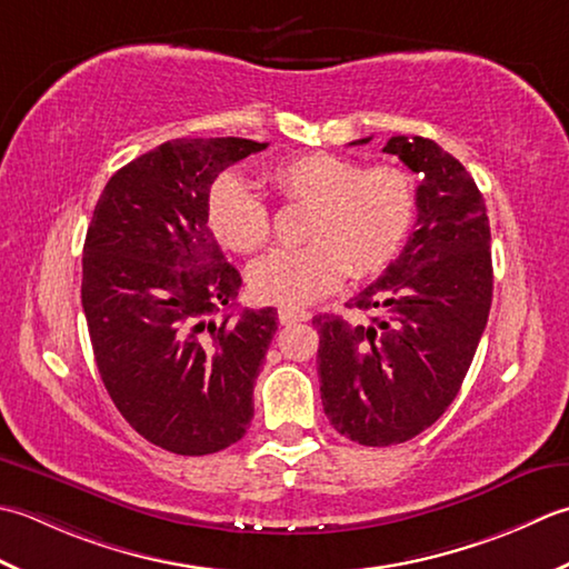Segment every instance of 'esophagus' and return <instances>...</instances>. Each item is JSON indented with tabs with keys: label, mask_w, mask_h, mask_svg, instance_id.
<instances>
[{
	"label": "esophagus",
	"mask_w": 569,
	"mask_h": 569,
	"mask_svg": "<svg viewBox=\"0 0 569 569\" xmlns=\"http://www.w3.org/2000/svg\"><path fill=\"white\" fill-rule=\"evenodd\" d=\"M277 317H280V321L284 323V327H289V323H297V321H309V311L305 309H289V307H282L280 311H277Z\"/></svg>",
	"instance_id": "obj_1"
}]
</instances>
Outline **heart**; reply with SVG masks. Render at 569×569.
Here are the masks:
<instances>
[{
  "label": "heart",
  "mask_w": 569,
  "mask_h": 569,
  "mask_svg": "<svg viewBox=\"0 0 569 569\" xmlns=\"http://www.w3.org/2000/svg\"><path fill=\"white\" fill-rule=\"evenodd\" d=\"M270 183L287 203L309 206L305 248L274 250L252 262L258 301L305 307L331 295L346 274L368 277L396 258L415 220V183L398 167L343 154H297L272 167ZM206 226L226 250L248 254L268 246V206L236 173H220L206 196Z\"/></svg>",
  "instance_id": "1"
}]
</instances>
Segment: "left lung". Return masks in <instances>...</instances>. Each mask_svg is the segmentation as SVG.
<instances>
[{
    "mask_svg": "<svg viewBox=\"0 0 569 569\" xmlns=\"http://www.w3.org/2000/svg\"><path fill=\"white\" fill-rule=\"evenodd\" d=\"M382 152L420 177L417 230L349 305L370 311L368 323L315 317L323 412L336 432L366 447L408 442L442 417L493 297L489 216L469 171L425 137H390Z\"/></svg>",
    "mask_w": 569,
    "mask_h": 569,
    "instance_id": "8db88e82",
    "label": "left lung"
}]
</instances>
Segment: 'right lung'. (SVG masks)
Wrapping results in <instances>:
<instances>
[{"label":"right lung","mask_w":569,"mask_h":569,"mask_svg":"<svg viewBox=\"0 0 569 569\" xmlns=\"http://www.w3.org/2000/svg\"><path fill=\"white\" fill-rule=\"evenodd\" d=\"M264 147L171 139L112 173L88 226L80 299L100 378L132 430L173 455H213L252 420L277 311H228L242 280L206 226V196Z\"/></svg>","instance_id":"obj_1"}]
</instances>
